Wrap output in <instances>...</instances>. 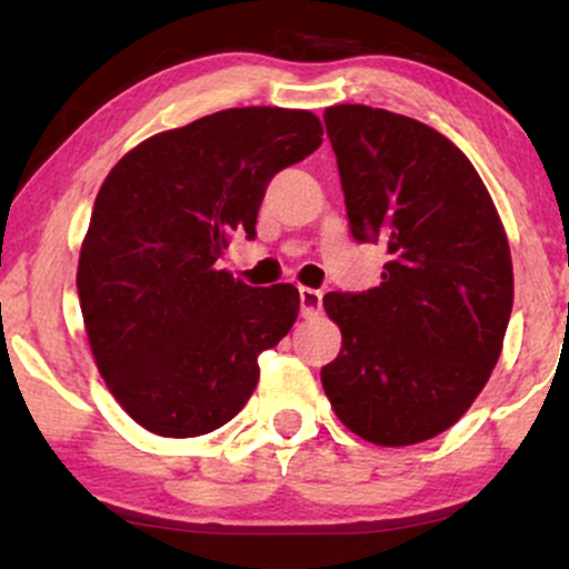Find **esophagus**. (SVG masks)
<instances>
[{
	"mask_svg": "<svg viewBox=\"0 0 569 569\" xmlns=\"http://www.w3.org/2000/svg\"><path fill=\"white\" fill-rule=\"evenodd\" d=\"M299 305H302V316L305 318H316L321 312L323 305V293L316 289H299Z\"/></svg>",
	"mask_w": 569,
	"mask_h": 569,
	"instance_id": "34e87169",
	"label": "esophagus"
}]
</instances>
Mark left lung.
I'll return each instance as SVG.
<instances>
[{"label":"left lung","instance_id":"left-lung-1","mask_svg":"<svg viewBox=\"0 0 569 569\" xmlns=\"http://www.w3.org/2000/svg\"><path fill=\"white\" fill-rule=\"evenodd\" d=\"M350 232L382 243V283L331 291L342 350L321 369L345 428L409 447L452 428L481 393L513 307L511 248L485 181L439 130L363 103L323 114Z\"/></svg>","mask_w":569,"mask_h":569}]
</instances>
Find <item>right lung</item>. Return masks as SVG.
<instances>
[{"mask_svg":"<svg viewBox=\"0 0 569 569\" xmlns=\"http://www.w3.org/2000/svg\"><path fill=\"white\" fill-rule=\"evenodd\" d=\"M321 136L305 109H224L141 141L103 179L77 293L96 367L141 428L192 439L251 398L259 352L289 335L299 291L253 289L217 262L232 234H257L270 179Z\"/></svg>","mask_w":569,"mask_h":569,"instance_id":"obj_1","label":"right lung"}]
</instances>
